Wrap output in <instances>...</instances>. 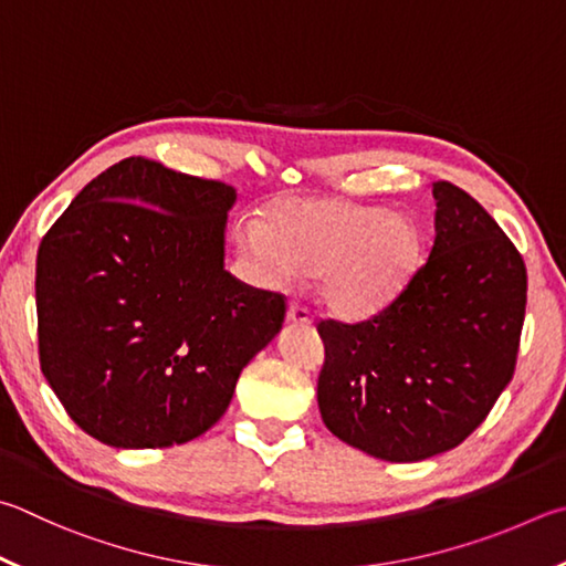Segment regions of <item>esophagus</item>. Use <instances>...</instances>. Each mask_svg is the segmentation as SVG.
I'll return each instance as SVG.
<instances>
[{"mask_svg":"<svg viewBox=\"0 0 566 566\" xmlns=\"http://www.w3.org/2000/svg\"><path fill=\"white\" fill-rule=\"evenodd\" d=\"M286 322L294 324V326H310L312 324V314L306 306L302 304H290V310H286Z\"/></svg>","mask_w":566,"mask_h":566,"instance_id":"esophagus-1","label":"esophagus"}]
</instances>
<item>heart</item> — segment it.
I'll use <instances>...</instances> for the list:
<instances>
[{
	"label": "heart",
	"mask_w": 566,
	"mask_h": 566,
	"mask_svg": "<svg viewBox=\"0 0 566 566\" xmlns=\"http://www.w3.org/2000/svg\"><path fill=\"white\" fill-rule=\"evenodd\" d=\"M240 244L276 282L318 274V294L344 316L381 312L408 290L423 262V238L403 212L334 198H286Z\"/></svg>",
	"instance_id": "heart-1"
}]
</instances>
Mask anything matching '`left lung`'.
<instances>
[{
	"instance_id": "8db88e82",
	"label": "left lung",
	"mask_w": 566,
	"mask_h": 566,
	"mask_svg": "<svg viewBox=\"0 0 566 566\" xmlns=\"http://www.w3.org/2000/svg\"><path fill=\"white\" fill-rule=\"evenodd\" d=\"M436 240L408 290L364 322L322 318L324 426L418 462L460 446L512 381L527 304L522 254L458 185L433 182Z\"/></svg>"
}]
</instances>
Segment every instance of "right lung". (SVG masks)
Masks as SVG:
<instances>
[{
	"label": "right lung",
	"instance_id": "1",
	"mask_svg": "<svg viewBox=\"0 0 566 566\" xmlns=\"http://www.w3.org/2000/svg\"><path fill=\"white\" fill-rule=\"evenodd\" d=\"M238 192L148 158L91 180L36 254L39 361L71 420L111 448H168L228 410L286 304L224 270Z\"/></svg>",
	"mask_w": 566,
	"mask_h": 566
}]
</instances>
